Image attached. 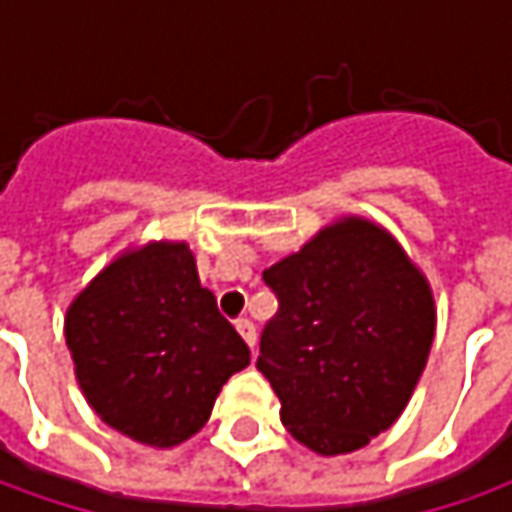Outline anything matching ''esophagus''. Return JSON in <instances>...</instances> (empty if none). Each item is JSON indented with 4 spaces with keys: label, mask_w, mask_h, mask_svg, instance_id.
Masks as SVG:
<instances>
[{
    "label": "esophagus",
    "mask_w": 512,
    "mask_h": 512,
    "mask_svg": "<svg viewBox=\"0 0 512 512\" xmlns=\"http://www.w3.org/2000/svg\"><path fill=\"white\" fill-rule=\"evenodd\" d=\"M236 330L242 333V339L247 342V347L253 350V347H256V327H253V322H250V319H239V322H236Z\"/></svg>",
    "instance_id": "34e87169"
}]
</instances>
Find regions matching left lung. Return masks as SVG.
Returning a JSON list of instances; mask_svg holds the SVG:
<instances>
[{
    "instance_id": "8db88e82",
    "label": "left lung",
    "mask_w": 512,
    "mask_h": 512,
    "mask_svg": "<svg viewBox=\"0 0 512 512\" xmlns=\"http://www.w3.org/2000/svg\"><path fill=\"white\" fill-rule=\"evenodd\" d=\"M279 296L256 367L287 433L319 456L370 444L402 416L436 336L430 282L396 236L342 216L265 270Z\"/></svg>"
}]
</instances>
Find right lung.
<instances>
[{
  "label": "right lung",
  "mask_w": 512,
  "mask_h": 512,
  "mask_svg": "<svg viewBox=\"0 0 512 512\" xmlns=\"http://www.w3.org/2000/svg\"><path fill=\"white\" fill-rule=\"evenodd\" d=\"M65 342L93 413L159 450L196 436L222 384L250 364L193 250L165 239L122 250L76 293Z\"/></svg>",
  "instance_id": "1"
}]
</instances>
